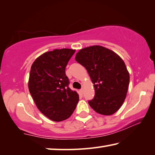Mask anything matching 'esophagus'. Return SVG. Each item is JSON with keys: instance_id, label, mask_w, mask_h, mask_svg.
<instances>
[{"instance_id": "1", "label": "esophagus", "mask_w": 155, "mask_h": 155, "mask_svg": "<svg viewBox=\"0 0 155 155\" xmlns=\"http://www.w3.org/2000/svg\"><path fill=\"white\" fill-rule=\"evenodd\" d=\"M83 92V89H81V90H80V93L82 94Z\"/></svg>"}]
</instances>
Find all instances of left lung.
<instances>
[{"mask_svg":"<svg viewBox=\"0 0 155 155\" xmlns=\"http://www.w3.org/2000/svg\"><path fill=\"white\" fill-rule=\"evenodd\" d=\"M75 59L87 70L94 83L95 96L88 101L101 115L115 114L127 96L130 77L123 60L115 52L101 46L81 49Z\"/></svg>","mask_w":155,"mask_h":155,"instance_id":"1","label":"left lung"}]
</instances>
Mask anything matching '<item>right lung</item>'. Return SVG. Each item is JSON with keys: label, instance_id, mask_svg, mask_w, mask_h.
I'll list each match as a JSON object with an SVG mask.
<instances>
[{"label": "right lung", "instance_id": "obj_1", "mask_svg": "<svg viewBox=\"0 0 155 155\" xmlns=\"http://www.w3.org/2000/svg\"><path fill=\"white\" fill-rule=\"evenodd\" d=\"M75 50L55 49L38 57L31 68L28 90L38 109L54 122L71 116L79 100L65 74V67Z\"/></svg>", "mask_w": 155, "mask_h": 155}]
</instances>
